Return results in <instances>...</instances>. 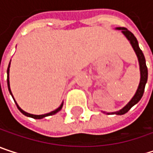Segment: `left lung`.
I'll list each match as a JSON object with an SVG mask.
<instances>
[{"instance_id": "left-lung-1", "label": "left lung", "mask_w": 153, "mask_h": 153, "mask_svg": "<svg viewBox=\"0 0 153 153\" xmlns=\"http://www.w3.org/2000/svg\"><path fill=\"white\" fill-rule=\"evenodd\" d=\"M117 30H121V33L126 36V38L129 41L130 44L132 48H134L137 56L138 62H139V66H140V82H139V86L137 88V90L135 94V96L132 97V99L123 107L121 110L118 111H113V112H108L107 114H117V115H122L125 114L126 112H128L131 107H133L136 104H137L140 101V99L142 98L143 92H144V88H145V84L147 82V79H148V70H147V66H146V63H145V58L143 56V53L142 52V50L140 49L139 45H138V42L137 38L135 37V35L128 31L127 28L125 27H117Z\"/></svg>"}]
</instances>
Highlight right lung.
<instances>
[{
    "label": "right lung",
    "instance_id": "right-lung-1",
    "mask_svg": "<svg viewBox=\"0 0 153 153\" xmlns=\"http://www.w3.org/2000/svg\"><path fill=\"white\" fill-rule=\"evenodd\" d=\"M10 64H9V66H8V70H7V83H8V88H9V91H10V95L12 96V97H13V95H12V93H11V90H10ZM13 99H14V97H13ZM14 101H15V99H14ZM16 105V107H17V109L24 114V115H25V116H27V117H31V118H33V119H38V120H40V119H42V118H44V117H47V116H50V115H54V114H56V112H58L61 109H62V107H63V104L64 103H62L61 104V105L58 107L57 109H56L55 111H50V112H48V113H46V114H42V115H34V114H31V113H28V112H26V111H23L20 107L18 106V105L16 104V102L15 101Z\"/></svg>",
    "mask_w": 153,
    "mask_h": 153
}]
</instances>
